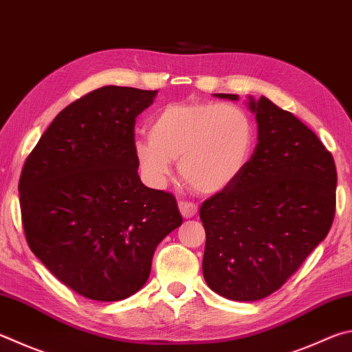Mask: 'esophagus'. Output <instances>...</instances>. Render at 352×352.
Here are the masks:
<instances>
[{
	"label": "esophagus",
	"instance_id": "34e87169",
	"mask_svg": "<svg viewBox=\"0 0 352 352\" xmlns=\"http://www.w3.org/2000/svg\"><path fill=\"white\" fill-rule=\"evenodd\" d=\"M178 209H180V212L184 219H192V217H195L198 214V206L195 203L178 201Z\"/></svg>",
	"mask_w": 352,
	"mask_h": 352
}]
</instances>
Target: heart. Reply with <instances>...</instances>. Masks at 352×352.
Masks as SVG:
<instances>
[{
	"instance_id": "b5f03b06",
	"label": "heart",
	"mask_w": 352,
	"mask_h": 352,
	"mask_svg": "<svg viewBox=\"0 0 352 352\" xmlns=\"http://www.w3.org/2000/svg\"><path fill=\"white\" fill-rule=\"evenodd\" d=\"M255 124L235 104L194 101L162 107L149 123V138L133 142V155L151 184L163 188L172 162L200 194H217L237 180L251 160Z\"/></svg>"
}]
</instances>
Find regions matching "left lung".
<instances>
[{
    "label": "left lung",
    "mask_w": 352,
    "mask_h": 352,
    "mask_svg": "<svg viewBox=\"0 0 352 352\" xmlns=\"http://www.w3.org/2000/svg\"><path fill=\"white\" fill-rule=\"evenodd\" d=\"M248 107L257 120L254 154L237 180L200 208L203 277L235 302L277 291L324 240L336 214L334 158L316 133L266 97L249 95Z\"/></svg>",
    "instance_id": "left-lung-1"
}]
</instances>
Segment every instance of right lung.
<instances>
[{
  "mask_svg": "<svg viewBox=\"0 0 352 352\" xmlns=\"http://www.w3.org/2000/svg\"><path fill=\"white\" fill-rule=\"evenodd\" d=\"M157 91L104 86L63 109L21 172L25 240L70 289L98 302L131 297L152 257L183 223L172 194L144 186L133 155L135 118Z\"/></svg>",
  "mask_w": 352,
  "mask_h": 352,
  "instance_id": "right-lung-1",
  "label": "right lung"
}]
</instances>
